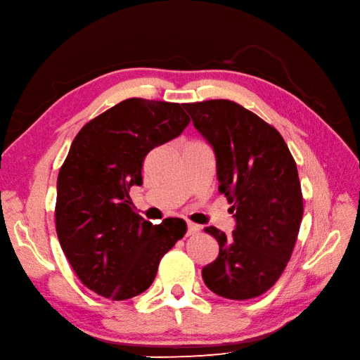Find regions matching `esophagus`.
<instances>
[{
    "instance_id": "1",
    "label": "esophagus",
    "mask_w": 360,
    "mask_h": 360,
    "mask_svg": "<svg viewBox=\"0 0 360 360\" xmlns=\"http://www.w3.org/2000/svg\"><path fill=\"white\" fill-rule=\"evenodd\" d=\"M200 232V226L195 223H188V235H195Z\"/></svg>"
}]
</instances>
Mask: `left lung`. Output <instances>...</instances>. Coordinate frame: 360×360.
I'll use <instances>...</instances> for the list:
<instances>
[{
    "label": "left lung",
    "instance_id": "1",
    "mask_svg": "<svg viewBox=\"0 0 360 360\" xmlns=\"http://www.w3.org/2000/svg\"><path fill=\"white\" fill-rule=\"evenodd\" d=\"M183 107L214 148L218 191L236 220L232 236L205 229L220 253L201 276L218 296L252 300L278 281L296 244L304 212L296 162L283 136L240 103L214 99Z\"/></svg>",
    "mask_w": 360,
    "mask_h": 360
}]
</instances>
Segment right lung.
I'll return each instance as SVG.
<instances>
[{"label":"right lung","instance_id":"right-lung-1","mask_svg":"<svg viewBox=\"0 0 360 360\" xmlns=\"http://www.w3.org/2000/svg\"><path fill=\"white\" fill-rule=\"evenodd\" d=\"M180 103L131 98L85 124L58 175L56 233L81 283L124 301L143 293L160 259L186 233L181 218L153 224L134 212L129 188L142 185L153 148L189 125Z\"/></svg>","mask_w":360,"mask_h":360}]
</instances>
